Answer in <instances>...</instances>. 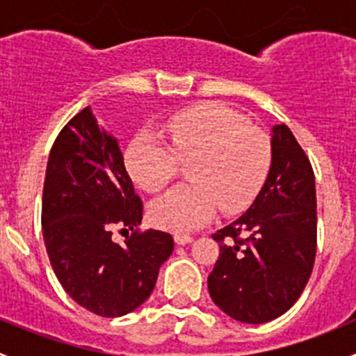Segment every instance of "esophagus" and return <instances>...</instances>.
I'll use <instances>...</instances> for the list:
<instances>
[{
  "label": "esophagus",
  "mask_w": 356,
  "mask_h": 356,
  "mask_svg": "<svg viewBox=\"0 0 356 356\" xmlns=\"http://www.w3.org/2000/svg\"><path fill=\"white\" fill-rule=\"evenodd\" d=\"M174 239H175V243H177V245H181V246H184V245H189V243L193 241V236H189V234H175L174 236Z\"/></svg>",
  "instance_id": "1"
}]
</instances>
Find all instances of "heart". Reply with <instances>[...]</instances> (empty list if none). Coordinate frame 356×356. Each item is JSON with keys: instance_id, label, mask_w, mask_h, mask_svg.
<instances>
[{"instance_id": "1", "label": "heart", "mask_w": 356, "mask_h": 356, "mask_svg": "<svg viewBox=\"0 0 356 356\" xmlns=\"http://www.w3.org/2000/svg\"><path fill=\"white\" fill-rule=\"evenodd\" d=\"M168 145L141 132L125 149V168L145 191L158 193L188 163L191 182L177 186L149 207L158 227L186 232L208 224L220 207L238 213L257 198L272 160L270 138L238 111L204 103L172 115Z\"/></svg>"}]
</instances>
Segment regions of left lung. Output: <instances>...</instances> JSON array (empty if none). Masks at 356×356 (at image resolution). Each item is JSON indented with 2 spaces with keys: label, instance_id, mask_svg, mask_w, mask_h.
Instances as JSON below:
<instances>
[{
  "label": "left lung",
  "instance_id": "8db88e82",
  "mask_svg": "<svg viewBox=\"0 0 356 356\" xmlns=\"http://www.w3.org/2000/svg\"><path fill=\"white\" fill-rule=\"evenodd\" d=\"M267 181L250 208L211 234L220 254L208 275L213 303L234 321L264 324L303 293L317 253V198L308 156L288 125L272 129Z\"/></svg>",
  "mask_w": 356,
  "mask_h": 356
}]
</instances>
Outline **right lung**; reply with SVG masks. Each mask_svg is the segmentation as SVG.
Masks as SVG:
<instances>
[{
	"instance_id": "add662e5",
	"label": "right lung",
	"mask_w": 356,
	"mask_h": 356,
	"mask_svg": "<svg viewBox=\"0 0 356 356\" xmlns=\"http://www.w3.org/2000/svg\"><path fill=\"white\" fill-rule=\"evenodd\" d=\"M141 220L143 201L118 141L89 106L81 110L49 153L41 211L49 261L75 303L102 317H120L148 300L174 239L155 229L139 232ZM117 227L133 231L122 245L111 238Z\"/></svg>"
}]
</instances>
